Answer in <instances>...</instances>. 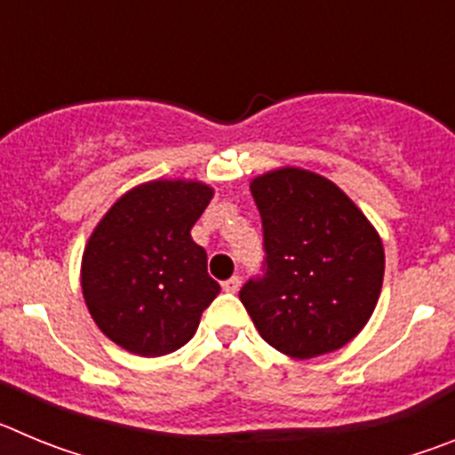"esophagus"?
Here are the masks:
<instances>
[{"instance_id":"esophagus-1","label":"esophagus","mask_w":455,"mask_h":455,"mask_svg":"<svg viewBox=\"0 0 455 455\" xmlns=\"http://www.w3.org/2000/svg\"><path fill=\"white\" fill-rule=\"evenodd\" d=\"M239 287H241V277L239 275H232L230 280H225V283H223V291H228V293H236V291H239Z\"/></svg>"}]
</instances>
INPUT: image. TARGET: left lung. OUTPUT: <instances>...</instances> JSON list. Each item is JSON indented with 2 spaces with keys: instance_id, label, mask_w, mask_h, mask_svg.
Instances as JSON below:
<instances>
[{
  "instance_id": "8db88e82",
  "label": "left lung",
  "mask_w": 455,
  "mask_h": 455,
  "mask_svg": "<svg viewBox=\"0 0 455 455\" xmlns=\"http://www.w3.org/2000/svg\"><path fill=\"white\" fill-rule=\"evenodd\" d=\"M264 230L262 275L239 291L264 341L296 360L341 348L367 325L385 273L383 241L331 180L280 168L251 182Z\"/></svg>"
}]
</instances>
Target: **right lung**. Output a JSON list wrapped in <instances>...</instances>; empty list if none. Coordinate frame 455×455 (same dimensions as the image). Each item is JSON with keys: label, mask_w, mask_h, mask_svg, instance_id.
I'll return each mask as SVG.
<instances>
[{"label": "right lung", "mask_w": 455, "mask_h": 455, "mask_svg": "<svg viewBox=\"0 0 455 455\" xmlns=\"http://www.w3.org/2000/svg\"><path fill=\"white\" fill-rule=\"evenodd\" d=\"M212 196L203 182L155 180L124 193L92 230L82 259L84 300L124 351H178L219 296L207 252L191 239Z\"/></svg>", "instance_id": "add662e5"}]
</instances>
